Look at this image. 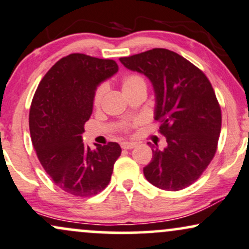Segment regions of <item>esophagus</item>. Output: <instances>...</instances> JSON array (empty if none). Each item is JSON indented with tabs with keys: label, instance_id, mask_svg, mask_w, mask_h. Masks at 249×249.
<instances>
[{
	"label": "esophagus",
	"instance_id": "obj_1",
	"mask_svg": "<svg viewBox=\"0 0 249 249\" xmlns=\"http://www.w3.org/2000/svg\"><path fill=\"white\" fill-rule=\"evenodd\" d=\"M135 147H136L135 143H131V142H122L121 143V148L122 149H133Z\"/></svg>",
	"mask_w": 249,
	"mask_h": 249
}]
</instances>
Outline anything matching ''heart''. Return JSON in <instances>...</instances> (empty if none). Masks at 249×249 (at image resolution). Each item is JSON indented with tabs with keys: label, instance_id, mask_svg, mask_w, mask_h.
Instances as JSON below:
<instances>
[{
	"label": "heart",
	"instance_id": "b5f03b06",
	"mask_svg": "<svg viewBox=\"0 0 249 249\" xmlns=\"http://www.w3.org/2000/svg\"><path fill=\"white\" fill-rule=\"evenodd\" d=\"M140 89H147V84H145V80L143 79L140 74H135V73H131V74L124 75V79H122V90H124V94H128V93L136 92V90ZM105 94V87L100 86L98 87V89L95 90L94 94V105L95 106H99L102 100V96ZM127 128V125H124V129Z\"/></svg>",
	"mask_w": 249,
	"mask_h": 249
}]
</instances>
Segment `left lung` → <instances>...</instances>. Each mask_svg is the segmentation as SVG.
<instances>
[{"label":"left lung","mask_w":249,"mask_h":249,"mask_svg":"<svg viewBox=\"0 0 249 249\" xmlns=\"http://www.w3.org/2000/svg\"><path fill=\"white\" fill-rule=\"evenodd\" d=\"M154 86L155 120L166 148L151 145L153 159L143 168L149 183L166 191L188 188L201 176L217 151L221 109L211 83L197 66L176 52L153 49L120 58Z\"/></svg>","instance_id":"obj_1"}]
</instances>
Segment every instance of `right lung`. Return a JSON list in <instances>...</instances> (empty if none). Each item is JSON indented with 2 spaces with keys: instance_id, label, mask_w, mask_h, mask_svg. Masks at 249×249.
Wrapping results in <instances>:
<instances>
[{
  "instance_id": "obj_1",
  "label": "right lung",
  "mask_w": 249,
  "mask_h": 249,
  "mask_svg": "<svg viewBox=\"0 0 249 249\" xmlns=\"http://www.w3.org/2000/svg\"><path fill=\"white\" fill-rule=\"evenodd\" d=\"M119 71L112 59L72 53L58 60L38 85L29 127L37 157L55 185L77 197L98 195L109 184L121 155L116 142L83 143L96 87Z\"/></svg>"
}]
</instances>
